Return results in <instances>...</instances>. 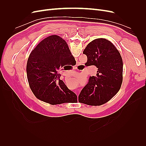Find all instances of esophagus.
I'll list each match as a JSON object with an SVG mask.
<instances>
[{
	"instance_id": "obj_1",
	"label": "esophagus",
	"mask_w": 146,
	"mask_h": 146,
	"mask_svg": "<svg viewBox=\"0 0 146 146\" xmlns=\"http://www.w3.org/2000/svg\"><path fill=\"white\" fill-rule=\"evenodd\" d=\"M76 94L78 96V92H77H77H76Z\"/></svg>"
}]
</instances>
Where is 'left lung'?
<instances>
[{"instance_id":"obj_1","label":"left lung","mask_w":146,"mask_h":146,"mask_svg":"<svg viewBox=\"0 0 146 146\" xmlns=\"http://www.w3.org/2000/svg\"><path fill=\"white\" fill-rule=\"evenodd\" d=\"M83 54L87 56L86 66L98 68L90 76L78 96L80 103L99 106L107 103L120 90L122 82L123 62L120 53L110 41L98 38L90 42Z\"/></svg>"}]
</instances>
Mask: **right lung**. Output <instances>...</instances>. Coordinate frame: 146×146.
Instances as JSON below:
<instances>
[{"instance_id": "add662e5", "label": "right lung", "mask_w": 146, "mask_h": 146, "mask_svg": "<svg viewBox=\"0 0 146 146\" xmlns=\"http://www.w3.org/2000/svg\"><path fill=\"white\" fill-rule=\"evenodd\" d=\"M76 61L68 44L57 35L44 39L31 52L27 75L36 98L51 105L77 102V97L60 79L58 70Z\"/></svg>"}]
</instances>
